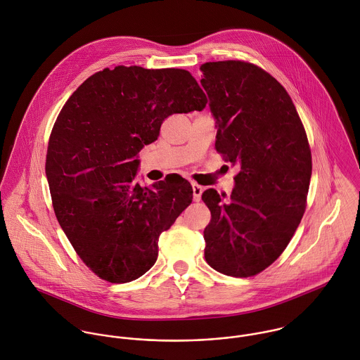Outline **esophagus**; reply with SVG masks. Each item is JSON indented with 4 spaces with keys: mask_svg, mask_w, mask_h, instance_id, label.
Instances as JSON below:
<instances>
[{
    "mask_svg": "<svg viewBox=\"0 0 360 360\" xmlns=\"http://www.w3.org/2000/svg\"><path fill=\"white\" fill-rule=\"evenodd\" d=\"M193 194H194V201L198 202L201 200V195H202V191H204V187L197 184V183H193Z\"/></svg>",
    "mask_w": 360,
    "mask_h": 360,
    "instance_id": "1",
    "label": "esophagus"
}]
</instances>
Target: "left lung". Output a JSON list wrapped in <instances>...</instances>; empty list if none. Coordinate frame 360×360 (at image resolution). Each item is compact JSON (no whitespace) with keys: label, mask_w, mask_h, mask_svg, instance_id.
<instances>
[{"label":"left lung","mask_w":360,"mask_h":360,"mask_svg":"<svg viewBox=\"0 0 360 360\" xmlns=\"http://www.w3.org/2000/svg\"><path fill=\"white\" fill-rule=\"evenodd\" d=\"M201 84L216 117V151L238 162L229 200L202 193L210 210L205 259L214 270L251 277L291 241L307 209L311 154L301 117L285 89L245 60L206 62Z\"/></svg>","instance_id":"obj_1"}]
</instances>
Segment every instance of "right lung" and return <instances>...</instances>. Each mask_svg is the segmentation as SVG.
I'll list each match as a JSON object with an SVG mask.
<instances>
[{
	"mask_svg": "<svg viewBox=\"0 0 360 360\" xmlns=\"http://www.w3.org/2000/svg\"><path fill=\"white\" fill-rule=\"evenodd\" d=\"M206 103L188 70L120 65L90 76L63 105L46 159L52 206L100 278L129 283L154 266L159 236L191 204L193 187L179 176L141 187L137 154L167 116Z\"/></svg>",
	"mask_w": 360,
	"mask_h": 360,
	"instance_id": "right-lung-1",
	"label": "right lung"
}]
</instances>
